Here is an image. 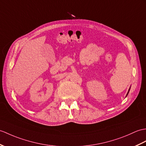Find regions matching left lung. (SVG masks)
Wrapping results in <instances>:
<instances>
[{
  "mask_svg": "<svg viewBox=\"0 0 146 146\" xmlns=\"http://www.w3.org/2000/svg\"><path fill=\"white\" fill-rule=\"evenodd\" d=\"M130 88H131V87L129 88V91H128V92H127V94H126V96H127V94H128V93H129V91H130Z\"/></svg>",
  "mask_w": 146,
  "mask_h": 146,
  "instance_id": "1",
  "label": "left lung"
}]
</instances>
